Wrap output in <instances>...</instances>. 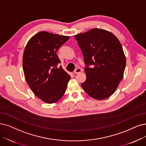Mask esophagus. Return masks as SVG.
<instances>
[{
  "label": "esophagus",
  "instance_id": "esophagus-1",
  "mask_svg": "<svg viewBox=\"0 0 146 146\" xmlns=\"http://www.w3.org/2000/svg\"><path fill=\"white\" fill-rule=\"evenodd\" d=\"M82 71H83V70L81 69H80V68H77V69H75V71H74V74H78V73H80V72H82Z\"/></svg>",
  "mask_w": 146,
  "mask_h": 146
}]
</instances>
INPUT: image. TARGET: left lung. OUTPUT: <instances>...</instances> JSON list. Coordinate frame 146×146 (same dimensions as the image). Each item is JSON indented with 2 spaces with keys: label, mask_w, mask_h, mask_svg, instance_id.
<instances>
[{
  "label": "left lung",
  "mask_w": 146,
  "mask_h": 146,
  "mask_svg": "<svg viewBox=\"0 0 146 146\" xmlns=\"http://www.w3.org/2000/svg\"><path fill=\"white\" fill-rule=\"evenodd\" d=\"M74 37L86 65L83 89L97 100L111 96L123 77L126 66V57L119 40L111 32L98 28Z\"/></svg>",
  "instance_id": "obj_1"
}]
</instances>
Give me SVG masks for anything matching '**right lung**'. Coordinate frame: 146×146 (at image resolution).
Instances as JSON below:
<instances>
[{"label": "right lung", "instance_id": "add662e5", "mask_svg": "<svg viewBox=\"0 0 146 146\" xmlns=\"http://www.w3.org/2000/svg\"><path fill=\"white\" fill-rule=\"evenodd\" d=\"M70 36L40 32L27 43L23 56L26 80L38 98L47 104L55 103L65 93L70 75L60 66L56 53Z\"/></svg>", "mask_w": 146, "mask_h": 146}]
</instances>
